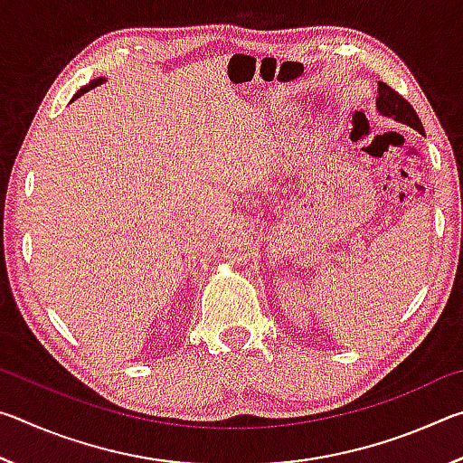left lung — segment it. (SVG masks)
<instances>
[{"label": "left lung", "instance_id": "8db88e82", "mask_svg": "<svg viewBox=\"0 0 463 463\" xmlns=\"http://www.w3.org/2000/svg\"><path fill=\"white\" fill-rule=\"evenodd\" d=\"M378 109L382 114L390 116V118H394L402 124H409L411 128L422 132V124L419 120V114L414 112V108L406 101L401 93L394 91L386 85L383 81H380V88H378ZM425 135V132H422Z\"/></svg>", "mask_w": 463, "mask_h": 463}]
</instances>
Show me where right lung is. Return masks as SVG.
<instances>
[{
  "mask_svg": "<svg viewBox=\"0 0 463 463\" xmlns=\"http://www.w3.org/2000/svg\"><path fill=\"white\" fill-rule=\"evenodd\" d=\"M104 81H106V80H101V77H99V80H93V81H91L90 85H85V88H83V90H80V91H77V93H75V98H73V99H77V98H80V96H83V93H85V91H90V90H93V88H98V85H99V83H104Z\"/></svg>",
  "mask_w": 463,
  "mask_h": 463,
  "instance_id": "right-lung-1",
  "label": "right lung"
}]
</instances>
